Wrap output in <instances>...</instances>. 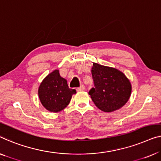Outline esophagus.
<instances>
[{"mask_svg":"<svg viewBox=\"0 0 161 161\" xmlns=\"http://www.w3.org/2000/svg\"><path fill=\"white\" fill-rule=\"evenodd\" d=\"M84 90H85V85H81L80 87L76 88V91H77V92H80V91H84Z\"/></svg>","mask_w":161,"mask_h":161,"instance_id":"obj_1","label":"esophagus"}]
</instances>
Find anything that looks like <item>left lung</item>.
<instances>
[{
  "label": "left lung",
  "mask_w": 161,
  "mask_h": 161,
  "mask_svg": "<svg viewBox=\"0 0 161 161\" xmlns=\"http://www.w3.org/2000/svg\"><path fill=\"white\" fill-rule=\"evenodd\" d=\"M92 76L95 87L89 92L98 108L107 113L121 108L130 97V81L123 72L112 67L93 63Z\"/></svg>",
  "instance_id": "8db88e82"
}]
</instances>
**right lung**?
<instances>
[{"mask_svg": "<svg viewBox=\"0 0 161 161\" xmlns=\"http://www.w3.org/2000/svg\"><path fill=\"white\" fill-rule=\"evenodd\" d=\"M75 90L69 87L67 81L60 76L58 70L50 73L40 84L38 95L42 105L47 111L57 113L69 105L76 94Z\"/></svg>", "mask_w": 161, "mask_h": 161, "instance_id": "obj_1", "label": "right lung"}]
</instances>
